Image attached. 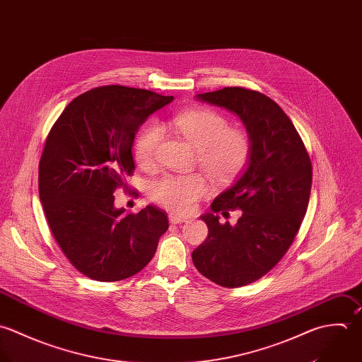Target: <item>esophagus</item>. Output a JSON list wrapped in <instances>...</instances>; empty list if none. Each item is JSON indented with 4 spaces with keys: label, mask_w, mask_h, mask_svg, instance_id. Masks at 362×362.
Instances as JSON below:
<instances>
[{
    "label": "esophagus",
    "mask_w": 362,
    "mask_h": 362,
    "mask_svg": "<svg viewBox=\"0 0 362 362\" xmlns=\"http://www.w3.org/2000/svg\"><path fill=\"white\" fill-rule=\"evenodd\" d=\"M168 219H170V222H171V223H174V225H177V223H182V222H187V221H188V218H185V216H180V215H175V214H170V215H168Z\"/></svg>",
    "instance_id": "obj_1"
}]
</instances>
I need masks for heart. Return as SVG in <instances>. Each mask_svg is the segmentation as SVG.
<instances>
[{"label":"heart","mask_w":362,"mask_h":362,"mask_svg":"<svg viewBox=\"0 0 362 362\" xmlns=\"http://www.w3.org/2000/svg\"><path fill=\"white\" fill-rule=\"evenodd\" d=\"M173 124L198 148V163L214 180H226L240 171L250 154V140L241 130L229 129L228 121L211 110H189L174 117ZM161 127L148 123L134 143L136 161L150 168L156 163ZM208 192L199 174H167L151 185V197L175 214H189Z\"/></svg>","instance_id":"1"}]
</instances>
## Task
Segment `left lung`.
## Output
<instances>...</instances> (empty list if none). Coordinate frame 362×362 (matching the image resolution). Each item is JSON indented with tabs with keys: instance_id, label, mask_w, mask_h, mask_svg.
<instances>
[{
	"instance_id": "left-lung-1",
	"label": "left lung",
	"mask_w": 362,
	"mask_h": 362,
	"mask_svg": "<svg viewBox=\"0 0 362 362\" xmlns=\"http://www.w3.org/2000/svg\"><path fill=\"white\" fill-rule=\"evenodd\" d=\"M197 100L235 114L250 140L247 164L219 194L206 223V240L192 251L197 269L212 282L236 288L265 275L291 247L306 215L312 164L286 114L267 95L240 87L198 94ZM240 209L232 227L217 214Z\"/></svg>"
}]
</instances>
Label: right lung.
<instances>
[{"label":"right lung","mask_w":362,"mask_h":362,"mask_svg":"<svg viewBox=\"0 0 362 362\" xmlns=\"http://www.w3.org/2000/svg\"><path fill=\"white\" fill-rule=\"evenodd\" d=\"M174 97L107 86L73 100L53 124L39 163V197L50 230L86 276L114 282L141 271L168 229L153 205L115 208L114 192L133 174L139 127Z\"/></svg>","instance_id":"add662e5"}]
</instances>
